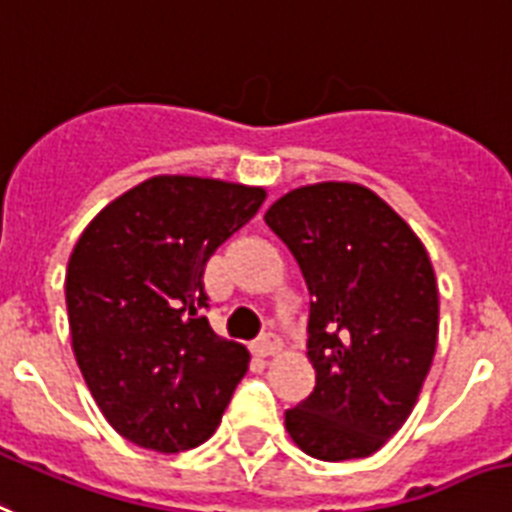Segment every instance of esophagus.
<instances>
[{
	"label": "esophagus",
	"mask_w": 512,
	"mask_h": 512,
	"mask_svg": "<svg viewBox=\"0 0 512 512\" xmlns=\"http://www.w3.org/2000/svg\"><path fill=\"white\" fill-rule=\"evenodd\" d=\"M255 352H257V355H260V357L276 355V352H281V339H278L276 334H265L263 339H257Z\"/></svg>",
	"instance_id": "obj_1"
}]
</instances>
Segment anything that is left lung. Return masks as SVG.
Masks as SVG:
<instances>
[{
  "mask_svg": "<svg viewBox=\"0 0 512 512\" xmlns=\"http://www.w3.org/2000/svg\"><path fill=\"white\" fill-rule=\"evenodd\" d=\"M305 276L315 389L286 431L318 460L368 458L413 413L439 334L429 252L376 191L347 181L292 189L265 213Z\"/></svg>",
  "mask_w": 512,
  "mask_h": 512,
  "instance_id": "8db88e82",
  "label": "left lung"
}]
</instances>
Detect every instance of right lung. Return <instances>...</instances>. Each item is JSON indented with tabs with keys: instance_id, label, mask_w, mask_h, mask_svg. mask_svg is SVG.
<instances>
[{
	"instance_id": "obj_1",
	"label": "right lung",
	"mask_w": 512,
	"mask_h": 512,
	"mask_svg": "<svg viewBox=\"0 0 512 512\" xmlns=\"http://www.w3.org/2000/svg\"><path fill=\"white\" fill-rule=\"evenodd\" d=\"M263 202V186L155 176L112 199L78 236L65 273L73 355L128 442L181 452L218 429L249 352L202 315V273Z\"/></svg>"
}]
</instances>
